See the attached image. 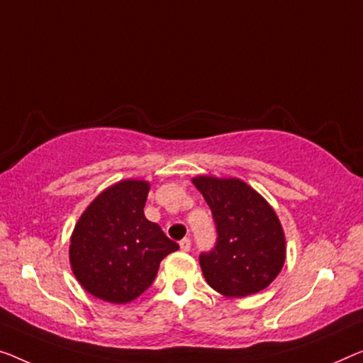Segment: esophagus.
<instances>
[{
    "label": "esophagus",
    "mask_w": 363,
    "mask_h": 363,
    "mask_svg": "<svg viewBox=\"0 0 363 363\" xmlns=\"http://www.w3.org/2000/svg\"><path fill=\"white\" fill-rule=\"evenodd\" d=\"M179 246H181V251L187 252L191 250V240H189V238H184V240L179 242Z\"/></svg>",
    "instance_id": "34e87169"
}]
</instances>
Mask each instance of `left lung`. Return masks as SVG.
Returning <instances> with one entry per match:
<instances>
[{
  "label": "left lung",
  "mask_w": 363,
  "mask_h": 363,
  "mask_svg": "<svg viewBox=\"0 0 363 363\" xmlns=\"http://www.w3.org/2000/svg\"><path fill=\"white\" fill-rule=\"evenodd\" d=\"M192 184L213 213L216 245L199 261L207 284L230 298L257 294L274 282L286 257L275 210L236 177L196 176Z\"/></svg>",
  "instance_id": "left-lung-1"
}]
</instances>
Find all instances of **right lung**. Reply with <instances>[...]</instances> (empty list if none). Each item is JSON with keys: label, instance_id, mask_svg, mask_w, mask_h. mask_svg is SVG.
Wrapping results in <instances>:
<instances>
[{"label": "right lung", "instance_id": "obj_1", "mask_svg": "<svg viewBox=\"0 0 363 363\" xmlns=\"http://www.w3.org/2000/svg\"><path fill=\"white\" fill-rule=\"evenodd\" d=\"M150 182L112 184L81 213L69 238V266L96 298L123 305L138 298L158 274L160 262L179 250L143 213Z\"/></svg>", "mask_w": 363, "mask_h": 363}]
</instances>
